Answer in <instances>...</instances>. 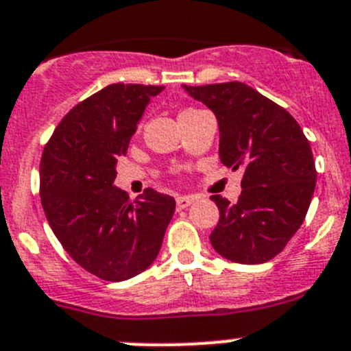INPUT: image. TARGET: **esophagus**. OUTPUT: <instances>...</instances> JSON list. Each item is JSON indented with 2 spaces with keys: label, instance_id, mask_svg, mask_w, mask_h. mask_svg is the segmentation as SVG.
<instances>
[{
  "label": "esophagus",
  "instance_id": "esophagus-1",
  "mask_svg": "<svg viewBox=\"0 0 351 351\" xmlns=\"http://www.w3.org/2000/svg\"><path fill=\"white\" fill-rule=\"evenodd\" d=\"M194 201V195H178V197H176V208H178V210H185V208L191 206Z\"/></svg>",
  "mask_w": 351,
  "mask_h": 351
}]
</instances>
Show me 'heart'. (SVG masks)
Wrapping results in <instances>:
<instances>
[{
  "label": "heart",
  "mask_w": 351,
  "mask_h": 351,
  "mask_svg": "<svg viewBox=\"0 0 351 351\" xmlns=\"http://www.w3.org/2000/svg\"><path fill=\"white\" fill-rule=\"evenodd\" d=\"M185 112H192V108H189V110H183L182 113H185Z\"/></svg>",
  "instance_id": "obj_1"
}]
</instances>
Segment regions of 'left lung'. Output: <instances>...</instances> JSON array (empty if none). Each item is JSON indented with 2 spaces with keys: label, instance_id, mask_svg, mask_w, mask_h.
I'll use <instances>...</instances> for the list:
<instances>
[{
  "label": "left lung",
  "instance_id": "left-lung-1",
  "mask_svg": "<svg viewBox=\"0 0 351 351\" xmlns=\"http://www.w3.org/2000/svg\"><path fill=\"white\" fill-rule=\"evenodd\" d=\"M182 87L217 117L222 164L245 169L238 203L211 195L220 211L211 246L238 264L271 261L298 232L313 197L309 141L285 108L241 82Z\"/></svg>",
  "mask_w": 351,
  "mask_h": 351
}]
</instances>
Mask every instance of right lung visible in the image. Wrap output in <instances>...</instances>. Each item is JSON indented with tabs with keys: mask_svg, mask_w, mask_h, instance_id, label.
Returning <instances> with one entry per match:
<instances>
[{
	"mask_svg": "<svg viewBox=\"0 0 351 351\" xmlns=\"http://www.w3.org/2000/svg\"><path fill=\"white\" fill-rule=\"evenodd\" d=\"M160 85L112 84L78 103L56 128L40 164V195L53 234L78 266L124 282L157 258L175 199L115 187L117 160Z\"/></svg>",
	"mask_w": 351,
	"mask_h": 351,
	"instance_id": "add662e5",
	"label": "right lung"
}]
</instances>
